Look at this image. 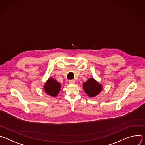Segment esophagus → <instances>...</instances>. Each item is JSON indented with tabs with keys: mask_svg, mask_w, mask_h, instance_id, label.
Instances as JSON below:
<instances>
[{
	"mask_svg": "<svg viewBox=\"0 0 145 145\" xmlns=\"http://www.w3.org/2000/svg\"><path fill=\"white\" fill-rule=\"evenodd\" d=\"M75 82V81L74 79H70L69 80V83L70 84H74Z\"/></svg>",
	"mask_w": 145,
	"mask_h": 145,
	"instance_id": "obj_1",
	"label": "esophagus"
}]
</instances>
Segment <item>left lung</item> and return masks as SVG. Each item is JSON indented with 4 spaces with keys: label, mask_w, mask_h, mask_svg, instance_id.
Segmentation results:
<instances>
[{
    "label": "left lung",
    "mask_w": 145,
    "mask_h": 145,
    "mask_svg": "<svg viewBox=\"0 0 145 145\" xmlns=\"http://www.w3.org/2000/svg\"><path fill=\"white\" fill-rule=\"evenodd\" d=\"M83 88L85 93L90 97H95L102 90V86L93 78H89L84 83Z\"/></svg>",
    "instance_id": "obj_1"
}]
</instances>
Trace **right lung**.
Returning a JSON list of instances; mask_svg holds the SVG:
<instances>
[{
	"instance_id": "right-lung-1",
	"label": "right lung",
	"mask_w": 145,
	"mask_h": 145,
	"mask_svg": "<svg viewBox=\"0 0 145 145\" xmlns=\"http://www.w3.org/2000/svg\"><path fill=\"white\" fill-rule=\"evenodd\" d=\"M61 88V84L57 82L54 78H50L44 85V90L46 94L52 97L58 94Z\"/></svg>"
}]
</instances>
